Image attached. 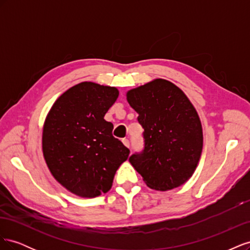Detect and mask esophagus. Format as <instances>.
<instances>
[{
    "label": "esophagus",
    "instance_id": "obj_1",
    "mask_svg": "<svg viewBox=\"0 0 250 250\" xmlns=\"http://www.w3.org/2000/svg\"><path fill=\"white\" fill-rule=\"evenodd\" d=\"M123 144H124V145H125L126 147H128V148L130 147V143H129V140L124 139V140H123Z\"/></svg>",
    "mask_w": 250,
    "mask_h": 250
}]
</instances>
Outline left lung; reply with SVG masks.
Returning <instances> with one entry per match:
<instances>
[{"instance_id":"8db88e82","label":"left lung","mask_w":250,"mask_h":250,"mask_svg":"<svg viewBox=\"0 0 250 250\" xmlns=\"http://www.w3.org/2000/svg\"><path fill=\"white\" fill-rule=\"evenodd\" d=\"M127 101L139 113L144 149L129 162L155 190H172L192 176L202 151V127L197 111L179 87L155 79L129 90Z\"/></svg>"}]
</instances>
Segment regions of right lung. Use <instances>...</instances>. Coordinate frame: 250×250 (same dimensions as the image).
Wrapping results in <instances>:
<instances>
[{
    "label": "right lung",
    "mask_w": 250,
    "mask_h": 250,
    "mask_svg": "<svg viewBox=\"0 0 250 250\" xmlns=\"http://www.w3.org/2000/svg\"><path fill=\"white\" fill-rule=\"evenodd\" d=\"M118 96L116 87L79 83L58 98L44 122L42 151L52 175L81 197L108 192L129 155L112 135V123L104 120Z\"/></svg>",
    "instance_id": "right-lung-1"
}]
</instances>
